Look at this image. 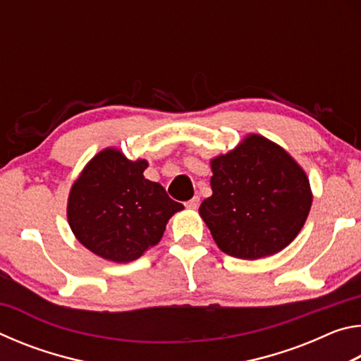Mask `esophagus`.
<instances>
[{
	"mask_svg": "<svg viewBox=\"0 0 361 361\" xmlns=\"http://www.w3.org/2000/svg\"><path fill=\"white\" fill-rule=\"evenodd\" d=\"M199 205H200V197H199V195H194L191 200H188V202H186V207H188V209H191V210L199 209Z\"/></svg>",
	"mask_w": 361,
	"mask_h": 361,
	"instance_id": "1",
	"label": "esophagus"
}]
</instances>
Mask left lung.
Listing matches in <instances>:
<instances>
[{
  "label": "left lung",
  "instance_id": "8db88e82",
  "mask_svg": "<svg viewBox=\"0 0 361 361\" xmlns=\"http://www.w3.org/2000/svg\"><path fill=\"white\" fill-rule=\"evenodd\" d=\"M212 197L199 207L213 240L224 253L258 259L295 240L312 205L304 170L264 137L212 161Z\"/></svg>",
  "mask_w": 361,
  "mask_h": 361
}]
</instances>
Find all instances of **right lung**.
Returning <instances> with one entry per match:
<instances>
[{"instance_id":"add662e5","label":"right lung","mask_w":361,"mask_h":361,"mask_svg":"<svg viewBox=\"0 0 361 361\" xmlns=\"http://www.w3.org/2000/svg\"><path fill=\"white\" fill-rule=\"evenodd\" d=\"M146 167V161L105 149L73 185L68 223L90 252L114 262L137 259L161 240L169 218L185 209L159 183L145 178Z\"/></svg>"}]
</instances>
